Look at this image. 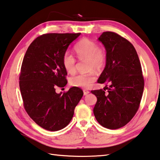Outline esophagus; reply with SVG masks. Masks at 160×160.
Returning <instances> with one entry per match:
<instances>
[{"mask_svg":"<svg viewBox=\"0 0 160 160\" xmlns=\"http://www.w3.org/2000/svg\"><path fill=\"white\" fill-rule=\"evenodd\" d=\"M83 93H84V95H87V94H89V91L88 89H84L83 90Z\"/></svg>","mask_w":160,"mask_h":160,"instance_id":"esophagus-1","label":"esophagus"}]
</instances>
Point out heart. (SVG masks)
I'll list each match as a JSON object with an SVG mask.
<instances>
[{
  "instance_id": "heart-1",
  "label": "heart",
  "mask_w": 160,
  "mask_h": 160,
  "mask_svg": "<svg viewBox=\"0 0 160 160\" xmlns=\"http://www.w3.org/2000/svg\"><path fill=\"white\" fill-rule=\"evenodd\" d=\"M74 51L80 60H87V66L89 71L88 73L78 74L72 76L69 82L72 86L88 88L97 79V73L94 69L101 71L105 67L106 53L103 48H99L94 41L89 38L81 39L74 47ZM62 64L66 71L73 73L75 71L76 61L74 57L68 52H66L62 57Z\"/></svg>"
}]
</instances>
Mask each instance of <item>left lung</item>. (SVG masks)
I'll use <instances>...</instances> for the list:
<instances>
[{
    "mask_svg": "<svg viewBox=\"0 0 160 160\" xmlns=\"http://www.w3.org/2000/svg\"><path fill=\"white\" fill-rule=\"evenodd\" d=\"M98 40L106 51V66L98 82L110 86L107 93L91 91L97 98L93 111L101 126L116 129L126 125L139 108L144 88L141 65L134 47L120 35L103 32Z\"/></svg>",
    "mask_w": 160,
    "mask_h": 160,
    "instance_id": "obj_1",
    "label": "left lung"
}]
</instances>
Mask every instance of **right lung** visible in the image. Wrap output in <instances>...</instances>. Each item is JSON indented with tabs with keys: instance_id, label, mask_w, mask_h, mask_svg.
I'll list each match as a JSON object with an SVG mask.
<instances>
[{
	"instance_id": "add662e5",
	"label": "right lung",
	"mask_w": 160,
	"mask_h": 160,
	"mask_svg": "<svg viewBox=\"0 0 160 160\" xmlns=\"http://www.w3.org/2000/svg\"><path fill=\"white\" fill-rule=\"evenodd\" d=\"M80 33H47L35 39L27 49L19 75L24 106L38 125L48 131H59L70 123L75 106L83 96L73 87L57 94V88L67 84V72L62 57Z\"/></svg>"
}]
</instances>
